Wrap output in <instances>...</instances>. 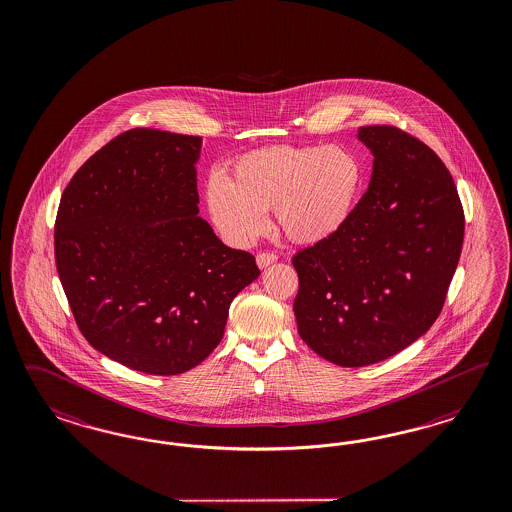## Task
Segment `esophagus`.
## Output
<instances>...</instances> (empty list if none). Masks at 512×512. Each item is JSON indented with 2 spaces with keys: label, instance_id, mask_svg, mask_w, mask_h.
<instances>
[{
  "label": "esophagus",
  "instance_id": "1",
  "mask_svg": "<svg viewBox=\"0 0 512 512\" xmlns=\"http://www.w3.org/2000/svg\"><path fill=\"white\" fill-rule=\"evenodd\" d=\"M276 261H278V257L274 253H270V251H263V253L257 255V266L259 268H266V266H270V264H274Z\"/></svg>",
  "mask_w": 512,
  "mask_h": 512
}]
</instances>
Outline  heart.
I'll use <instances>...</instances> for the list:
<instances>
[{
	"label": "heart",
	"instance_id": "b5f03b06",
	"mask_svg": "<svg viewBox=\"0 0 512 512\" xmlns=\"http://www.w3.org/2000/svg\"><path fill=\"white\" fill-rule=\"evenodd\" d=\"M364 180V163L349 148L268 146L240 155L227 180L208 182L206 210L234 246H248L263 233L270 208L287 238L317 244L345 227Z\"/></svg>",
	"mask_w": 512,
	"mask_h": 512
}]
</instances>
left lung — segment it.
Segmentation results:
<instances>
[{"label": "left lung", "instance_id": "obj_1", "mask_svg": "<svg viewBox=\"0 0 512 512\" xmlns=\"http://www.w3.org/2000/svg\"><path fill=\"white\" fill-rule=\"evenodd\" d=\"M372 180L340 233L293 257L300 338L332 364L360 368L400 353L443 310L464 244L452 176L419 139L366 125Z\"/></svg>", "mask_w": 512, "mask_h": 512}]
</instances>
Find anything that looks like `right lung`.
<instances>
[{"label": "right lung", "instance_id": "add662e5", "mask_svg": "<svg viewBox=\"0 0 512 512\" xmlns=\"http://www.w3.org/2000/svg\"><path fill=\"white\" fill-rule=\"evenodd\" d=\"M201 146V137L125 131L78 169L58 208L56 268L78 328L137 372L201 364L234 296L261 274L199 217Z\"/></svg>", "mask_w": 512, "mask_h": 512}]
</instances>
